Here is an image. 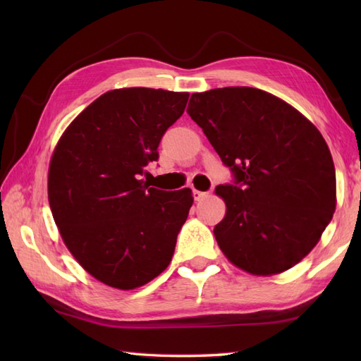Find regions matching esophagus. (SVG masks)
Returning <instances> with one entry per match:
<instances>
[{
    "label": "esophagus",
    "instance_id": "1",
    "mask_svg": "<svg viewBox=\"0 0 361 361\" xmlns=\"http://www.w3.org/2000/svg\"><path fill=\"white\" fill-rule=\"evenodd\" d=\"M208 195L206 192H202V190H197V189H194V198L197 202H200V200H203V198Z\"/></svg>",
    "mask_w": 361,
    "mask_h": 361
}]
</instances>
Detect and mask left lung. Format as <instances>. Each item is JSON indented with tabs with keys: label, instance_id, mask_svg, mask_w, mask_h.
I'll return each instance as SVG.
<instances>
[{
	"label": "left lung",
	"instance_id": "obj_1",
	"mask_svg": "<svg viewBox=\"0 0 361 361\" xmlns=\"http://www.w3.org/2000/svg\"><path fill=\"white\" fill-rule=\"evenodd\" d=\"M188 113L235 176L216 188L226 204L214 228L221 252L255 276L301 262L336 206L335 166L319 130L286 101L250 87L194 93Z\"/></svg>",
	"mask_w": 361,
	"mask_h": 361
}]
</instances>
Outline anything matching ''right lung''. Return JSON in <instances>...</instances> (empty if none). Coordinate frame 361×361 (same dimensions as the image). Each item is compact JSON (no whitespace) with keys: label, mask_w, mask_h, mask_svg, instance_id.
Here are the masks:
<instances>
[{"label":"right lung","mask_w":361,"mask_h":361,"mask_svg":"<svg viewBox=\"0 0 361 361\" xmlns=\"http://www.w3.org/2000/svg\"><path fill=\"white\" fill-rule=\"evenodd\" d=\"M189 93L106 91L78 114L52 152L48 200L62 240L99 282L133 290L171 264L192 190H158L141 176Z\"/></svg>","instance_id":"add662e5"}]
</instances>
